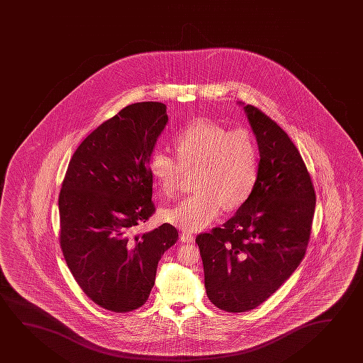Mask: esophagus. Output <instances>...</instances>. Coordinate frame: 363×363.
Wrapping results in <instances>:
<instances>
[{"mask_svg": "<svg viewBox=\"0 0 363 363\" xmlns=\"http://www.w3.org/2000/svg\"><path fill=\"white\" fill-rule=\"evenodd\" d=\"M179 240H181V242H184V243H192V242L195 241V237H194V235L189 233V232H182L179 235Z\"/></svg>", "mask_w": 363, "mask_h": 363, "instance_id": "1", "label": "esophagus"}]
</instances>
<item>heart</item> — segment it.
Returning <instances> with one entry per match:
<instances>
[{"instance_id": "1", "label": "heart", "mask_w": 363, "mask_h": 363, "mask_svg": "<svg viewBox=\"0 0 363 363\" xmlns=\"http://www.w3.org/2000/svg\"><path fill=\"white\" fill-rule=\"evenodd\" d=\"M177 160L156 151L150 169L161 192L174 195L184 172L195 174L197 192L162 211L163 221L184 231H201L221 213L246 202L257 181L258 148L246 130L228 131L215 122H194L174 138Z\"/></svg>"}]
</instances>
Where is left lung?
Listing matches in <instances>:
<instances>
[{
	"mask_svg": "<svg viewBox=\"0 0 363 363\" xmlns=\"http://www.w3.org/2000/svg\"><path fill=\"white\" fill-rule=\"evenodd\" d=\"M238 105L257 141V181L223 226L196 238L206 294L226 312L256 308L291 277L305 256L315 205L310 174L289 135L255 106Z\"/></svg>",
	"mask_w": 363,
	"mask_h": 363,
	"instance_id": "left-lung-1",
	"label": "left lung"
}]
</instances>
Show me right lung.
Returning <instances> with one entry per match:
<instances>
[{
    "instance_id": "right-lung-1",
    "label": "right lung",
    "mask_w": 363,
    "mask_h": 363,
    "mask_svg": "<svg viewBox=\"0 0 363 363\" xmlns=\"http://www.w3.org/2000/svg\"><path fill=\"white\" fill-rule=\"evenodd\" d=\"M161 102L127 106L84 138L58 197L60 243L81 289L117 313L147 301L158 261L179 232L163 223L133 230L155 212L150 160L168 122Z\"/></svg>"
}]
</instances>
